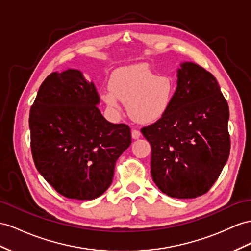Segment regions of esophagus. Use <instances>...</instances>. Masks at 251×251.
I'll list each match as a JSON object with an SVG mask.
<instances>
[{"mask_svg":"<svg viewBox=\"0 0 251 251\" xmlns=\"http://www.w3.org/2000/svg\"><path fill=\"white\" fill-rule=\"evenodd\" d=\"M140 136H141V132H140L139 130H136V129H132V130H131V138H132L133 140L139 139Z\"/></svg>","mask_w":251,"mask_h":251,"instance_id":"obj_1","label":"esophagus"}]
</instances>
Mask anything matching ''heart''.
I'll return each mask as SVG.
<instances>
[{
  "mask_svg": "<svg viewBox=\"0 0 251 251\" xmlns=\"http://www.w3.org/2000/svg\"><path fill=\"white\" fill-rule=\"evenodd\" d=\"M110 88L100 93L101 100L113 110L127 102L130 118L139 124H152L168 112L174 96L170 76L158 75L147 64L121 68L111 75Z\"/></svg>",
  "mask_w": 251,
  "mask_h": 251,
  "instance_id": "b5f03b06",
  "label": "heart"
}]
</instances>
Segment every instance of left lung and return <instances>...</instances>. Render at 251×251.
Segmentation results:
<instances>
[{
  "mask_svg": "<svg viewBox=\"0 0 251 251\" xmlns=\"http://www.w3.org/2000/svg\"><path fill=\"white\" fill-rule=\"evenodd\" d=\"M177 77L168 112L141 131L151 146L153 182L189 199L205 194L227 162L229 107L215 77L198 64L181 63Z\"/></svg>",
  "mask_w": 251,
  "mask_h": 251,
  "instance_id": "left-lung-1",
  "label": "left lung"
}]
</instances>
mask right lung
<instances>
[{"label": "right lung", "instance_id": "add662e5", "mask_svg": "<svg viewBox=\"0 0 251 251\" xmlns=\"http://www.w3.org/2000/svg\"><path fill=\"white\" fill-rule=\"evenodd\" d=\"M94 83L79 70L50 73L29 111L38 172L62 196L91 201L110 187L115 162L131 143L130 128L102 117Z\"/></svg>", "mask_w": 251, "mask_h": 251}]
</instances>
